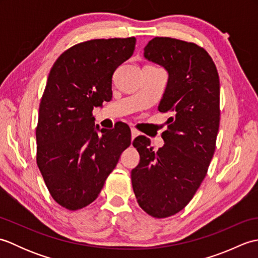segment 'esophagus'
I'll return each mask as SVG.
<instances>
[{"instance_id":"esophagus-1","label":"esophagus","mask_w":258,"mask_h":258,"mask_svg":"<svg viewBox=\"0 0 258 258\" xmlns=\"http://www.w3.org/2000/svg\"><path fill=\"white\" fill-rule=\"evenodd\" d=\"M131 132H132V142H133V140L136 138V136L139 135V132L136 130H134V128H132V131H131Z\"/></svg>"}]
</instances>
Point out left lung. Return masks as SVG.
Segmentation results:
<instances>
[{
    "instance_id": "obj_1",
    "label": "left lung",
    "mask_w": 258,
    "mask_h": 258,
    "mask_svg": "<svg viewBox=\"0 0 258 258\" xmlns=\"http://www.w3.org/2000/svg\"><path fill=\"white\" fill-rule=\"evenodd\" d=\"M144 56L168 72L158 111L172 116L156 152L145 136L133 141L141 161L131 177L142 210L165 218L188 204L206 176L220 128V78L210 54L195 43L157 36Z\"/></svg>"
}]
</instances>
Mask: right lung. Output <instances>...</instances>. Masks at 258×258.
I'll use <instances>...</instances> for the list:
<instances>
[{
    "mask_svg": "<svg viewBox=\"0 0 258 258\" xmlns=\"http://www.w3.org/2000/svg\"><path fill=\"white\" fill-rule=\"evenodd\" d=\"M135 37L79 43L57 57L48 74L36 126V163L53 200L70 211L94 202L131 130L120 123L98 135L92 111L112 98V78L133 55Z\"/></svg>",
    "mask_w": 258,
    "mask_h": 258,
    "instance_id": "right-lung-1",
    "label": "right lung"
}]
</instances>
